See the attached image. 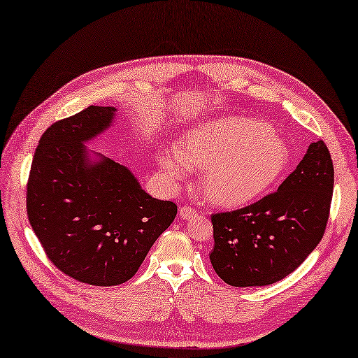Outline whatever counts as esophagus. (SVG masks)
Masks as SVG:
<instances>
[{
	"mask_svg": "<svg viewBox=\"0 0 358 358\" xmlns=\"http://www.w3.org/2000/svg\"><path fill=\"white\" fill-rule=\"evenodd\" d=\"M197 215V212H196V209H192V208H189V206H182V208L179 209V216L182 220H191V218H194V216Z\"/></svg>",
	"mask_w": 358,
	"mask_h": 358,
	"instance_id": "34e87169",
	"label": "esophagus"
}]
</instances>
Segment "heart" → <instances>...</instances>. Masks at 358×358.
I'll return each instance as SVG.
<instances>
[{
    "mask_svg": "<svg viewBox=\"0 0 358 358\" xmlns=\"http://www.w3.org/2000/svg\"><path fill=\"white\" fill-rule=\"evenodd\" d=\"M158 162L173 182L185 178L191 167L204 170L206 197L222 208H243L264 196L284 175L289 149L263 122L220 116L188 129L180 149H164Z\"/></svg>",
    "mask_w": 358,
    "mask_h": 358,
    "instance_id": "heart-1",
    "label": "heart"
}]
</instances>
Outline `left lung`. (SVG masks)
Here are the masks:
<instances>
[{
  "label": "left lung",
  "mask_w": 358,
  "mask_h": 358,
  "mask_svg": "<svg viewBox=\"0 0 358 358\" xmlns=\"http://www.w3.org/2000/svg\"><path fill=\"white\" fill-rule=\"evenodd\" d=\"M333 185V161L320 140L276 192L248 208L212 215L216 275L233 287H263L294 272L322 239Z\"/></svg>",
  "instance_id": "obj_1"
}]
</instances>
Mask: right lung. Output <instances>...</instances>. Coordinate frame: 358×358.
I'll return each mask as SVG.
<instances>
[{"mask_svg": "<svg viewBox=\"0 0 358 358\" xmlns=\"http://www.w3.org/2000/svg\"><path fill=\"white\" fill-rule=\"evenodd\" d=\"M115 107L90 106L41 136L27 187L28 220L61 272L83 284L131 279L178 213L131 170L85 145L113 127Z\"/></svg>", "mask_w": 358, "mask_h": 358, "instance_id": "obj_1", "label": "right lung"}]
</instances>
